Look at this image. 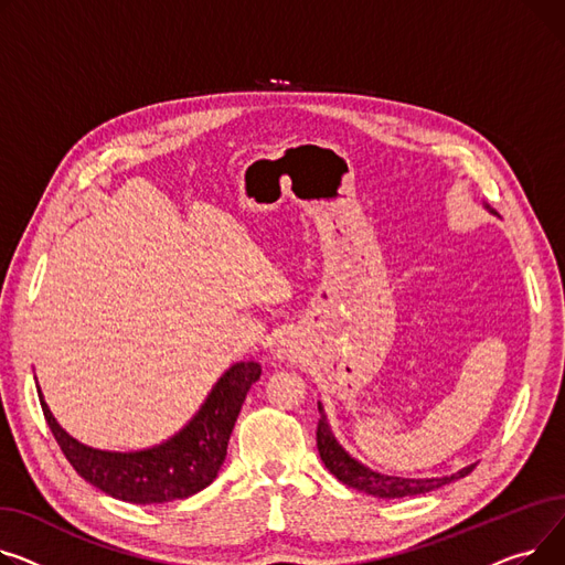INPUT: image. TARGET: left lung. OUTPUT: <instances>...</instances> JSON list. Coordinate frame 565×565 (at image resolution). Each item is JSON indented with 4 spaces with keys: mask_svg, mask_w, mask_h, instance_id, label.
<instances>
[{
    "mask_svg": "<svg viewBox=\"0 0 565 565\" xmlns=\"http://www.w3.org/2000/svg\"><path fill=\"white\" fill-rule=\"evenodd\" d=\"M317 449L323 460V466L330 470V475L338 477L349 488L362 490L374 497H383V500H394V497H408V494H422L436 488H443L460 477H466L475 470V466L462 468L460 472L443 479H402V477H385L379 472H372L358 460H353L330 434L326 419L321 417L317 424Z\"/></svg>",
    "mask_w": 565,
    "mask_h": 565,
    "instance_id": "left-lung-1",
    "label": "left lung"
}]
</instances>
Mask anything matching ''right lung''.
<instances>
[{
  "label": "right lung",
  "instance_id": "obj_1",
  "mask_svg": "<svg viewBox=\"0 0 565 565\" xmlns=\"http://www.w3.org/2000/svg\"><path fill=\"white\" fill-rule=\"evenodd\" d=\"M259 374L257 362L232 364L186 428L169 443L135 454L84 447L56 424L41 390L39 399L54 440L79 477L129 504H163L184 500L216 479L246 392Z\"/></svg>",
  "mask_w": 565,
  "mask_h": 565
}]
</instances>
